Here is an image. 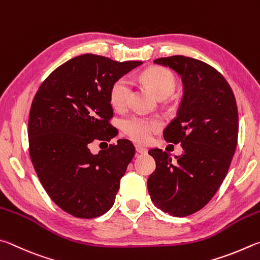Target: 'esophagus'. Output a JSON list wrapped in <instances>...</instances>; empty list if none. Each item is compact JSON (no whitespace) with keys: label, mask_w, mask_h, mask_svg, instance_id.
<instances>
[{"label":"esophagus","mask_w":260,"mask_h":260,"mask_svg":"<svg viewBox=\"0 0 260 260\" xmlns=\"http://www.w3.org/2000/svg\"><path fill=\"white\" fill-rule=\"evenodd\" d=\"M148 149L145 148V147H140V146H136V152L138 154H146Z\"/></svg>","instance_id":"1"}]
</instances>
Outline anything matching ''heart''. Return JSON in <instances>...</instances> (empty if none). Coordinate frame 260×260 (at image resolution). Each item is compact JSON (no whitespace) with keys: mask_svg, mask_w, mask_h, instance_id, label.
I'll return each mask as SVG.
<instances>
[{"mask_svg":"<svg viewBox=\"0 0 260 260\" xmlns=\"http://www.w3.org/2000/svg\"><path fill=\"white\" fill-rule=\"evenodd\" d=\"M142 80L155 92L158 97L166 98L176 89V77L166 68L151 67L142 74ZM133 81L127 76H122L114 82L109 99L116 109H124L129 104ZM161 126L158 118L134 115L126 117L122 122V131L124 136L138 144H146L152 139L153 134Z\"/></svg>","mask_w":260,"mask_h":260,"instance_id":"b5f03b06","label":"heart"}]
</instances>
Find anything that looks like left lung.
I'll list each match as a JSON object with an SVG mask.
<instances>
[{
	"instance_id": "8db88e82",
	"label": "left lung",
	"mask_w": 260,
	"mask_h": 260,
	"mask_svg": "<svg viewBox=\"0 0 260 260\" xmlns=\"http://www.w3.org/2000/svg\"><path fill=\"white\" fill-rule=\"evenodd\" d=\"M154 62L183 80V100L163 137L180 143L184 153L175 161L160 148L149 149L156 169L148 177V193L163 212L186 217L207 206L229 172L238 145V106L229 82L208 63L184 56Z\"/></svg>"
}]
</instances>
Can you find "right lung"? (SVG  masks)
Listing matches in <instances>:
<instances>
[{
	"instance_id": "right-lung-1",
	"label": "right lung",
	"mask_w": 260,
	"mask_h": 260,
	"mask_svg": "<svg viewBox=\"0 0 260 260\" xmlns=\"http://www.w3.org/2000/svg\"><path fill=\"white\" fill-rule=\"evenodd\" d=\"M142 63L81 54L57 67L34 95L28 118L31 163L52 201L76 218H95L112 208L135 156L126 139L97 155L89 146L116 136L109 91Z\"/></svg>"
}]
</instances>
